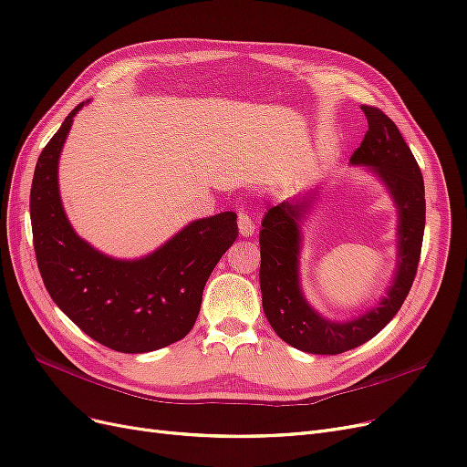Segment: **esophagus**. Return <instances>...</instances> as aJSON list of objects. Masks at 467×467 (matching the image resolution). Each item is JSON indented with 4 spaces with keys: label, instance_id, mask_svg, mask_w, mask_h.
<instances>
[{
    "label": "esophagus",
    "instance_id": "esophagus-1",
    "mask_svg": "<svg viewBox=\"0 0 467 467\" xmlns=\"http://www.w3.org/2000/svg\"><path fill=\"white\" fill-rule=\"evenodd\" d=\"M238 231H240V236H244V238L252 236L255 231V224H254L252 217L244 212L238 213Z\"/></svg>",
    "mask_w": 467,
    "mask_h": 467
}]
</instances>
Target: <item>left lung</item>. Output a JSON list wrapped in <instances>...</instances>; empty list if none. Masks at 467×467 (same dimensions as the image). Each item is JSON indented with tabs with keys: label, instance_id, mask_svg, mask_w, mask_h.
Masks as SVG:
<instances>
[{
	"label": "left lung",
	"instance_id": "obj_1",
	"mask_svg": "<svg viewBox=\"0 0 467 467\" xmlns=\"http://www.w3.org/2000/svg\"><path fill=\"white\" fill-rule=\"evenodd\" d=\"M369 130L350 158L368 167L389 190L399 213L396 271L387 295L371 309L347 321H331L307 304L300 285L302 223L312 212L319 186L267 210L260 231V286L264 312L290 347L307 354L335 356L373 338L399 314L420 264L425 229V186L420 165L399 127L377 108L361 106Z\"/></svg>",
	"mask_w": 467,
	"mask_h": 467
}]
</instances>
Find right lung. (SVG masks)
<instances>
[{
	"mask_svg": "<svg viewBox=\"0 0 467 467\" xmlns=\"http://www.w3.org/2000/svg\"><path fill=\"white\" fill-rule=\"evenodd\" d=\"M86 103L65 117L34 169L30 221L38 269L51 300L90 338L125 354L153 352L194 327L203 286L238 236L236 213L188 223L140 260H117L86 243L67 219L57 182L65 138Z\"/></svg>",
	"mask_w": 467,
	"mask_h": 467,
	"instance_id": "right-lung-1",
	"label": "right lung"
}]
</instances>
